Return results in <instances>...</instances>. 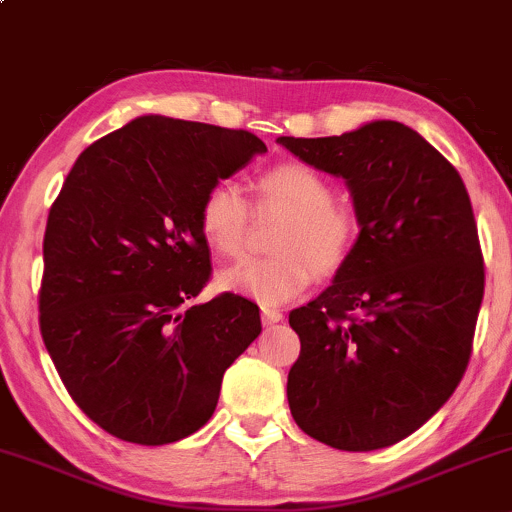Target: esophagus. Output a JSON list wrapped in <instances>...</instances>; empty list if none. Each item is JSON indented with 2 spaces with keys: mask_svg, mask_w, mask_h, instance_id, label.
<instances>
[{
  "mask_svg": "<svg viewBox=\"0 0 512 512\" xmlns=\"http://www.w3.org/2000/svg\"><path fill=\"white\" fill-rule=\"evenodd\" d=\"M281 315L279 310H274V308H262V322L264 325H276V322H281Z\"/></svg>",
  "mask_w": 512,
  "mask_h": 512,
  "instance_id": "34e87169",
  "label": "esophagus"
}]
</instances>
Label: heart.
Masks as SVG:
<instances>
[{
  "label": "heart",
  "mask_w": 512,
  "mask_h": 512,
  "mask_svg": "<svg viewBox=\"0 0 512 512\" xmlns=\"http://www.w3.org/2000/svg\"><path fill=\"white\" fill-rule=\"evenodd\" d=\"M257 214H284L276 255L245 260L219 274V286L262 305L293 301L317 274L344 267L356 245L354 209L334 202L332 182L305 163H281L257 180ZM252 231V204L238 185L219 180L199 202V233L221 257H240Z\"/></svg>",
  "instance_id": "b5f03b06"
}]
</instances>
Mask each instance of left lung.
Masks as SVG:
<instances>
[{
	"label": "left lung",
	"instance_id": "8db88e82",
	"mask_svg": "<svg viewBox=\"0 0 512 512\" xmlns=\"http://www.w3.org/2000/svg\"><path fill=\"white\" fill-rule=\"evenodd\" d=\"M279 144L344 178L361 226L332 286L289 315L291 414L330 448H387L448 402L472 354L484 257L467 187L402 122Z\"/></svg>",
	"mask_w": 512,
	"mask_h": 512
}]
</instances>
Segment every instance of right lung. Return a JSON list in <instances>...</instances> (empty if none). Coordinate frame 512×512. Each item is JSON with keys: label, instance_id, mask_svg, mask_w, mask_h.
<instances>
[{"label": "right lung", "instance_id": "1", "mask_svg": "<svg viewBox=\"0 0 512 512\" xmlns=\"http://www.w3.org/2000/svg\"><path fill=\"white\" fill-rule=\"evenodd\" d=\"M267 146L245 129L144 115L76 158L43 240L40 334L64 387L110 436L166 445L214 414L226 368L262 332L211 276L199 202Z\"/></svg>", "mask_w": 512, "mask_h": 512}]
</instances>
